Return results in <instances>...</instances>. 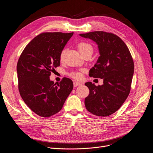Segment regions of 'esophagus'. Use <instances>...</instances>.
I'll use <instances>...</instances> for the list:
<instances>
[{"mask_svg": "<svg viewBox=\"0 0 153 153\" xmlns=\"http://www.w3.org/2000/svg\"><path fill=\"white\" fill-rule=\"evenodd\" d=\"M73 84H74V87H77V86H79V85H81V82H77V81H74Z\"/></svg>", "mask_w": 153, "mask_h": 153, "instance_id": "esophagus-1", "label": "esophagus"}]
</instances>
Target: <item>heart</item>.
<instances>
[{"mask_svg": "<svg viewBox=\"0 0 153 153\" xmlns=\"http://www.w3.org/2000/svg\"><path fill=\"white\" fill-rule=\"evenodd\" d=\"M77 48L80 53H81L83 56L88 53L92 54L93 53L92 46L90 43L86 42H80L77 45ZM65 53H66V50H62V51L61 52V54L59 56V58L61 61L63 60L64 55H65ZM69 75L71 77L74 78V79H79L81 77V74L79 72H71V73L69 74Z\"/></svg>", "mask_w": 153, "mask_h": 153, "instance_id": "b5f03b06", "label": "heart"}]
</instances>
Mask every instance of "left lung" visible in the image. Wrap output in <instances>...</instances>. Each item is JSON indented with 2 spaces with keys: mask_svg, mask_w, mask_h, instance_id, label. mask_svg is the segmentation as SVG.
<instances>
[{
  "mask_svg": "<svg viewBox=\"0 0 153 153\" xmlns=\"http://www.w3.org/2000/svg\"><path fill=\"white\" fill-rule=\"evenodd\" d=\"M79 35L98 45L100 56L89 76L103 79L102 85L85 84L89 89L85 106L93 115L109 116L121 107L130 92L134 72L131 54L123 40L112 33L96 31Z\"/></svg>",
  "mask_w": 153,
  "mask_h": 153,
  "instance_id": "1",
  "label": "left lung"
}]
</instances>
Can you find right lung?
Returning a JSON list of instances; mask_svg holds the SVG:
<instances>
[{
	"label": "right lung",
	"instance_id": "add662e5",
	"mask_svg": "<svg viewBox=\"0 0 153 153\" xmlns=\"http://www.w3.org/2000/svg\"><path fill=\"white\" fill-rule=\"evenodd\" d=\"M73 32H46L35 37L19 59L17 71L20 94L27 105L42 117L57 114L73 89L64 77L59 83L50 81L51 72L60 66L59 56Z\"/></svg>",
	"mask_w": 153,
	"mask_h": 153
}]
</instances>
